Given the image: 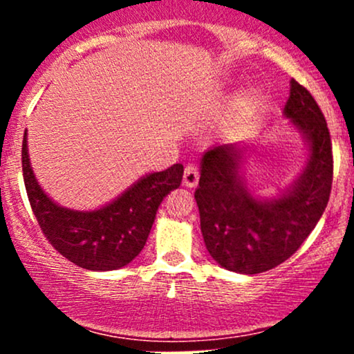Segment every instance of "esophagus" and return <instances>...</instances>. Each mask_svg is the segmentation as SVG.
Masks as SVG:
<instances>
[{"label":"esophagus","instance_id":"obj_1","mask_svg":"<svg viewBox=\"0 0 354 354\" xmlns=\"http://www.w3.org/2000/svg\"><path fill=\"white\" fill-rule=\"evenodd\" d=\"M200 181V171L194 165H188L185 168V174H183V185L188 186V188H194Z\"/></svg>","mask_w":354,"mask_h":354}]
</instances>
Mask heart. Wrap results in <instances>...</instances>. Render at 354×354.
Masks as SVG:
<instances>
[{
    "instance_id": "1",
    "label": "heart",
    "mask_w": 354,
    "mask_h": 354,
    "mask_svg": "<svg viewBox=\"0 0 354 354\" xmlns=\"http://www.w3.org/2000/svg\"><path fill=\"white\" fill-rule=\"evenodd\" d=\"M258 100H259L258 88L251 86V88H246L245 91L239 95L238 104H239V108H241V109H250V108H253L256 103H258Z\"/></svg>"
}]
</instances>
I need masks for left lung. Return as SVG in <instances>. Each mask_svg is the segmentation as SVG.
I'll list each match as a JSON object with an SVG mask.
<instances>
[{
  "label": "left lung",
  "instance_id": "1",
  "mask_svg": "<svg viewBox=\"0 0 354 354\" xmlns=\"http://www.w3.org/2000/svg\"><path fill=\"white\" fill-rule=\"evenodd\" d=\"M283 116L303 136L308 158L299 176L274 196H259L248 188L246 145H216L201 158L194 200L203 239L211 258L234 273L258 274L286 261L310 236L330 200V131L311 93L295 80Z\"/></svg>",
  "mask_w": 354,
  "mask_h": 354
}]
</instances>
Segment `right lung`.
<instances>
[{"instance_id": "obj_1", "label": "right lung", "mask_w": 354, "mask_h": 354, "mask_svg": "<svg viewBox=\"0 0 354 354\" xmlns=\"http://www.w3.org/2000/svg\"><path fill=\"white\" fill-rule=\"evenodd\" d=\"M26 131L21 163L28 200L48 241L64 258L91 271L120 270L141 253L156 218L158 206L183 180V165L148 173L98 209L59 206L36 181L28 154Z\"/></svg>"}]
</instances>
